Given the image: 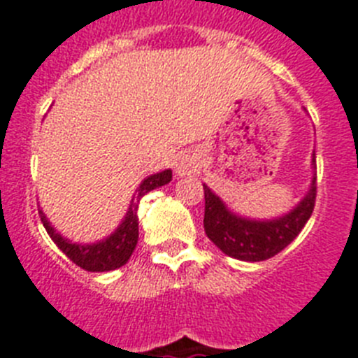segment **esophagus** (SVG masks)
<instances>
[{
    "instance_id": "obj_1",
    "label": "esophagus",
    "mask_w": 358,
    "mask_h": 358,
    "mask_svg": "<svg viewBox=\"0 0 358 358\" xmlns=\"http://www.w3.org/2000/svg\"><path fill=\"white\" fill-rule=\"evenodd\" d=\"M178 176H189L198 171V162L193 155H184L176 162V167H174Z\"/></svg>"
}]
</instances>
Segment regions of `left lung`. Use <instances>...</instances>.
I'll return each instance as SVG.
<instances>
[{
  "label": "left lung",
  "mask_w": 358,
  "mask_h": 358,
  "mask_svg": "<svg viewBox=\"0 0 358 358\" xmlns=\"http://www.w3.org/2000/svg\"><path fill=\"white\" fill-rule=\"evenodd\" d=\"M315 158L317 156L313 152L311 155L313 169ZM203 194H206L203 229L213 244L231 258L244 262H260L280 253L282 249L287 248L299 236L313 213L317 176L311 178L308 193L291 211L269 220H257V218L236 215L206 184H203Z\"/></svg>",
  "instance_id": "1"
}]
</instances>
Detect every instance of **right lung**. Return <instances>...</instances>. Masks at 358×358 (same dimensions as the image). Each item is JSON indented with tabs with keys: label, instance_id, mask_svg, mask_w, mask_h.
<instances>
[{
	"label": "right lung",
	"instance_id": "obj_1",
	"mask_svg": "<svg viewBox=\"0 0 358 358\" xmlns=\"http://www.w3.org/2000/svg\"><path fill=\"white\" fill-rule=\"evenodd\" d=\"M171 180H173V171L171 169H165L162 173L143 178L142 184L138 185L136 193L131 200V206H129L127 213H125L118 227L109 236H105L103 240H98V242H92V244L72 242V240L59 235L47 220L43 211H40L41 222H43L50 238L54 240V244L58 245L76 266H80L85 271L94 273L113 271V269L122 267L123 264H127L138 244V203H140V198L152 189L169 184Z\"/></svg>",
	"mask_w": 358,
	"mask_h": 358
}]
</instances>
